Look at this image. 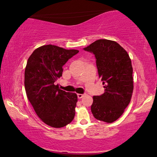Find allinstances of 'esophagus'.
<instances>
[{"mask_svg": "<svg viewBox=\"0 0 157 157\" xmlns=\"http://www.w3.org/2000/svg\"><path fill=\"white\" fill-rule=\"evenodd\" d=\"M84 96H85V94H78V99L82 98Z\"/></svg>", "mask_w": 157, "mask_h": 157, "instance_id": "34e87169", "label": "esophagus"}]
</instances>
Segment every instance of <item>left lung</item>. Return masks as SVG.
I'll return each instance as SVG.
<instances>
[{"instance_id": "1", "label": "left lung", "mask_w": 157, "mask_h": 157, "mask_svg": "<svg viewBox=\"0 0 157 157\" xmlns=\"http://www.w3.org/2000/svg\"><path fill=\"white\" fill-rule=\"evenodd\" d=\"M95 57L99 77L105 92L93 97L91 111L94 117L111 123L123 114L133 92L132 62L127 51L117 42L100 39L83 48Z\"/></svg>"}]
</instances>
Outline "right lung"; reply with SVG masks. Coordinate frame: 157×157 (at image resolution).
Here are the masks:
<instances>
[{
	"label": "right lung",
	"instance_id": "add662e5",
	"mask_svg": "<svg viewBox=\"0 0 157 157\" xmlns=\"http://www.w3.org/2000/svg\"><path fill=\"white\" fill-rule=\"evenodd\" d=\"M78 52V50L47 45L35 50L28 59L26 94L37 115L50 127H63L75 117L78 96L59 90L56 82L63 75V65Z\"/></svg>",
	"mask_w": 157,
	"mask_h": 157
}]
</instances>
